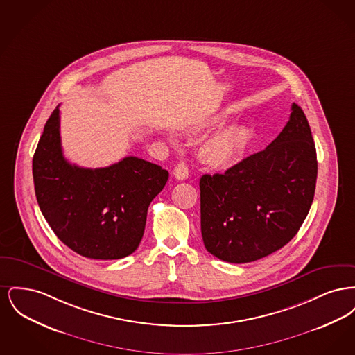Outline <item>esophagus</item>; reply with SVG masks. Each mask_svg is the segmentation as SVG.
Instances as JSON below:
<instances>
[{"label":"esophagus","instance_id":"1","mask_svg":"<svg viewBox=\"0 0 355 355\" xmlns=\"http://www.w3.org/2000/svg\"><path fill=\"white\" fill-rule=\"evenodd\" d=\"M173 174H174V177H175L177 180L184 181V180H186V178L189 177V168H187V165L184 164V162H180V164L174 168Z\"/></svg>","mask_w":355,"mask_h":355}]
</instances>
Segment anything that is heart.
Segmentation results:
<instances>
[{
  "label": "heart",
  "instance_id": "heart-1",
  "mask_svg": "<svg viewBox=\"0 0 355 355\" xmlns=\"http://www.w3.org/2000/svg\"><path fill=\"white\" fill-rule=\"evenodd\" d=\"M253 139L245 125H230L206 138L200 149L201 161L216 170H227L236 165Z\"/></svg>",
  "mask_w": 355,
  "mask_h": 355
}]
</instances>
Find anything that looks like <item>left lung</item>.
Returning <instances> with one entry per match:
<instances>
[{
  "mask_svg": "<svg viewBox=\"0 0 355 355\" xmlns=\"http://www.w3.org/2000/svg\"><path fill=\"white\" fill-rule=\"evenodd\" d=\"M317 171L309 122L293 103L286 126L265 150L223 174L201 177L206 250L230 263H246L284 248L307 217Z\"/></svg>",
  "mask_w": 355,
  "mask_h": 355,
  "instance_id": "8db88e82",
  "label": "left lung"
}]
</instances>
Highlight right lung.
Masks as SVG:
<instances>
[{
    "instance_id": "add662e5",
    "label": "right lung",
    "mask_w": 355,
    "mask_h": 355,
    "mask_svg": "<svg viewBox=\"0 0 355 355\" xmlns=\"http://www.w3.org/2000/svg\"><path fill=\"white\" fill-rule=\"evenodd\" d=\"M168 178V170L138 157L100 169L69 164L61 148L60 105L34 153V190L42 216L68 248L92 259H119L135 252L148 207Z\"/></svg>"
}]
</instances>
